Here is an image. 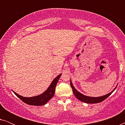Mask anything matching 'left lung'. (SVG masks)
<instances>
[{"mask_svg":"<svg viewBox=\"0 0 125 125\" xmlns=\"http://www.w3.org/2000/svg\"><path fill=\"white\" fill-rule=\"evenodd\" d=\"M71 86L73 92L74 93L75 96L76 97V98L78 99L80 101H81L82 102H85V103H88V104H96V103H99V102H101L103 101L104 100H105L106 98H107L109 95H110L111 94H112L113 92L114 91V90L115 89V88H117V86L115 87V88L114 89V90H113L112 92H111L110 93L107 94H106L105 95H103V96L101 97H88L86 96V95L80 93L79 92H78L76 89L74 88V87L73 86V85L71 81Z\"/></svg>","mask_w":125,"mask_h":125,"instance_id":"obj_1","label":"left lung"}]
</instances>
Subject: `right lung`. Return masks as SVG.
<instances>
[{
    "label": "right lung",
    "instance_id": "right-lung-1",
    "mask_svg": "<svg viewBox=\"0 0 125 125\" xmlns=\"http://www.w3.org/2000/svg\"><path fill=\"white\" fill-rule=\"evenodd\" d=\"M61 74H59V76L56 77L53 80L52 83H51L49 88L44 92L42 94L37 95V96L32 97H22L21 95H19L13 91L17 97H19L20 100L23 101L25 104L30 105L34 106H42L45 104L47 102L49 101L51 98L53 97L54 92H55V88L57 84L58 81H59L60 77Z\"/></svg>",
    "mask_w": 125,
    "mask_h": 125
}]
</instances>
